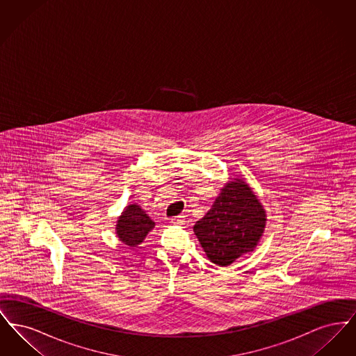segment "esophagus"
Returning <instances> with one entry per match:
<instances>
[{"label": "esophagus", "instance_id": "obj_1", "mask_svg": "<svg viewBox=\"0 0 356 356\" xmlns=\"http://www.w3.org/2000/svg\"><path fill=\"white\" fill-rule=\"evenodd\" d=\"M170 222L173 224V225H183L184 224V219L181 218V216H177V218H173Z\"/></svg>", "mask_w": 356, "mask_h": 356}]
</instances>
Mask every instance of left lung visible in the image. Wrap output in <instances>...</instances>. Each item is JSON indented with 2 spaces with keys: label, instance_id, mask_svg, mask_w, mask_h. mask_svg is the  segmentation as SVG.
<instances>
[{
  "label": "left lung",
  "instance_id": "8db88e82",
  "mask_svg": "<svg viewBox=\"0 0 356 356\" xmlns=\"http://www.w3.org/2000/svg\"><path fill=\"white\" fill-rule=\"evenodd\" d=\"M267 224V213L252 188L243 179L231 177L193 232L207 257L228 267L236 259L254 252Z\"/></svg>",
  "mask_w": 356,
  "mask_h": 356
}]
</instances>
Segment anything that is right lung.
Instances as JSON below:
<instances>
[{
  "label": "right lung",
  "mask_w": 356,
  "mask_h": 356,
  "mask_svg": "<svg viewBox=\"0 0 356 356\" xmlns=\"http://www.w3.org/2000/svg\"><path fill=\"white\" fill-rule=\"evenodd\" d=\"M154 228V222L138 204H128L116 222V235L120 241L136 248Z\"/></svg>",
  "instance_id": "obj_1"
}]
</instances>
